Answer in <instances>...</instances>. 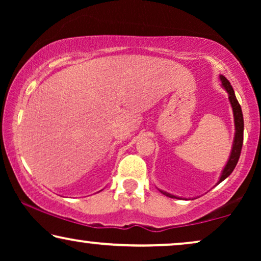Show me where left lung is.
<instances>
[{
	"mask_svg": "<svg viewBox=\"0 0 261 261\" xmlns=\"http://www.w3.org/2000/svg\"><path fill=\"white\" fill-rule=\"evenodd\" d=\"M221 83H222L223 88L226 89L228 92V96H229V101L231 105V108H233V114H234V123H235V137H234V142H233V148H231V153L229 156V160H228L227 165L224 166L222 171V174H221L219 183L226 179V178L229 176V174L233 172V170L237 166L239 162V158H240L241 154V148H242V142H244V116H242V110L241 107L239 105L237 97H235L234 90L231 88L229 81L227 80L224 76H220ZM217 183V184H219ZM164 195H166L167 197L171 198H179L177 196H173L169 194V192L162 191Z\"/></svg>",
	"mask_w": 261,
	"mask_h": 261,
	"instance_id": "left-lung-1",
	"label": "left lung"
}]
</instances>
